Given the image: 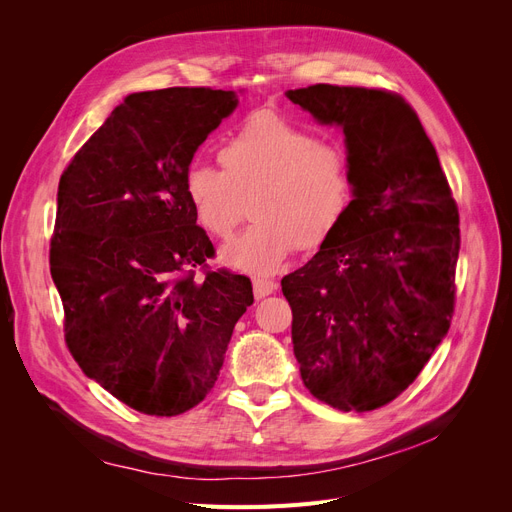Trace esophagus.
Segmentation results:
<instances>
[{"label":"esophagus","mask_w":512,"mask_h":512,"mask_svg":"<svg viewBox=\"0 0 512 512\" xmlns=\"http://www.w3.org/2000/svg\"><path fill=\"white\" fill-rule=\"evenodd\" d=\"M276 288H278V284L274 280H263V278L253 280V292L257 299H263V297H267V294L276 292Z\"/></svg>","instance_id":"esophagus-1"}]
</instances>
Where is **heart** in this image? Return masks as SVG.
Listing matches in <instances>:
<instances>
[{
	"instance_id": "obj_1",
	"label": "heart",
	"mask_w": 512,
	"mask_h": 512,
	"mask_svg": "<svg viewBox=\"0 0 512 512\" xmlns=\"http://www.w3.org/2000/svg\"><path fill=\"white\" fill-rule=\"evenodd\" d=\"M222 172L195 166L184 195L199 226L228 238L249 201L253 224L222 249L220 261L236 272L272 276L294 245L313 249L340 224L353 199L348 157L334 145L278 114L249 118L218 151Z\"/></svg>"
}]
</instances>
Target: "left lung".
<instances>
[{"label": "left lung", "mask_w": 512, "mask_h": 512, "mask_svg": "<svg viewBox=\"0 0 512 512\" xmlns=\"http://www.w3.org/2000/svg\"><path fill=\"white\" fill-rule=\"evenodd\" d=\"M286 97L338 126L353 201L336 230L282 278L307 390L340 411L388 405L448 334L459 209L438 153L405 99L378 89L311 85Z\"/></svg>", "instance_id": "obj_1"}]
</instances>
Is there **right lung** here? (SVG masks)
<instances>
[{
    "instance_id": "add662e5",
    "label": "right lung",
    "mask_w": 512,
    "mask_h": 512,
    "mask_svg": "<svg viewBox=\"0 0 512 512\" xmlns=\"http://www.w3.org/2000/svg\"><path fill=\"white\" fill-rule=\"evenodd\" d=\"M236 105L234 91L205 87L130 93L60 178L49 265L68 348L87 378L145 415L199 405L253 305L247 276L195 280L213 245L184 195L199 145Z\"/></svg>"
}]
</instances>
